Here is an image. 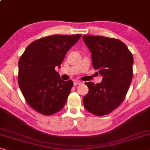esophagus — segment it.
Listing matches in <instances>:
<instances>
[{
    "mask_svg": "<svg viewBox=\"0 0 150 150\" xmlns=\"http://www.w3.org/2000/svg\"><path fill=\"white\" fill-rule=\"evenodd\" d=\"M73 83H74V85H79V84H81V81H79V80H75L73 81Z\"/></svg>",
    "mask_w": 150,
    "mask_h": 150,
    "instance_id": "1",
    "label": "esophagus"
}]
</instances>
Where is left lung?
Instances as JSON below:
<instances>
[{"mask_svg": "<svg viewBox=\"0 0 150 150\" xmlns=\"http://www.w3.org/2000/svg\"><path fill=\"white\" fill-rule=\"evenodd\" d=\"M92 53V64L103 77L100 83L86 82L89 88L83 97L86 110L103 116L120 106L132 79L133 56L120 40L103 36H83Z\"/></svg>", "mask_w": 150, "mask_h": 150, "instance_id": "obj_1", "label": "left lung"}]
</instances>
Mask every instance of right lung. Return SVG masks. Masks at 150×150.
Instances as JSON below:
<instances>
[{"mask_svg": "<svg viewBox=\"0 0 150 150\" xmlns=\"http://www.w3.org/2000/svg\"><path fill=\"white\" fill-rule=\"evenodd\" d=\"M81 35L48 36L33 41L18 62V84L27 103L41 114H54L66 104L73 86L55 70Z\"/></svg>", "mask_w": 150, "mask_h": 150, "instance_id": "1", "label": "right lung"}]
</instances>
